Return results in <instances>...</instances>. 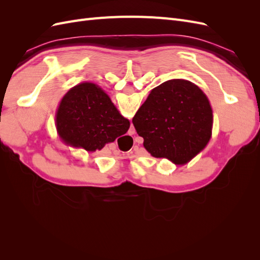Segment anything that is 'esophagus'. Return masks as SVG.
<instances>
[{"mask_svg":"<svg viewBox=\"0 0 260 260\" xmlns=\"http://www.w3.org/2000/svg\"><path fill=\"white\" fill-rule=\"evenodd\" d=\"M131 130H132V133H135V132H136V130H135V129H131Z\"/></svg>","mask_w":260,"mask_h":260,"instance_id":"1","label":"esophagus"}]
</instances>
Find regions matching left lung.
I'll return each mask as SVG.
<instances>
[{
    "label": "left lung",
    "instance_id": "left-lung-1",
    "mask_svg": "<svg viewBox=\"0 0 260 260\" xmlns=\"http://www.w3.org/2000/svg\"><path fill=\"white\" fill-rule=\"evenodd\" d=\"M132 122L153 157L182 165L209 142L212 111L207 96L198 85L172 79L151 91Z\"/></svg>",
    "mask_w": 260,
    "mask_h": 260
}]
</instances>
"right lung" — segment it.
Returning <instances> with one entry per match:
<instances>
[{"instance_id": "right-lung-1", "label": "right lung", "mask_w": 260, "mask_h": 260, "mask_svg": "<svg viewBox=\"0 0 260 260\" xmlns=\"http://www.w3.org/2000/svg\"><path fill=\"white\" fill-rule=\"evenodd\" d=\"M129 127L130 121L120 115L107 94L91 82L70 89L56 113V128L61 140L88 152L100 151L124 135Z\"/></svg>"}]
</instances>
